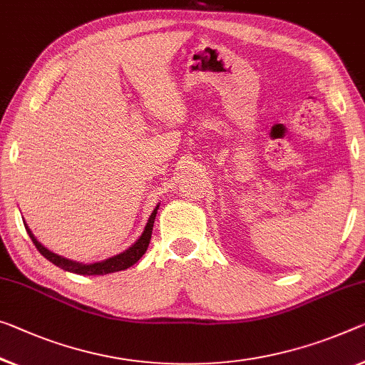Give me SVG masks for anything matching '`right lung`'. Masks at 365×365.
Returning <instances> with one entry per match:
<instances>
[{"instance_id":"add662e5","label":"right lung","mask_w":365,"mask_h":365,"mask_svg":"<svg viewBox=\"0 0 365 365\" xmlns=\"http://www.w3.org/2000/svg\"><path fill=\"white\" fill-rule=\"evenodd\" d=\"M158 207L160 205H156L153 212H151L147 225H145V228H143V233L140 235L135 243H133L132 246H128L125 251H122V253H119V255L108 257V259H104V261L89 262V264H85V262H80V261L68 259V257H63L57 253H53V251L47 250L46 246L41 243V241H37V238L34 237V233L31 232V228L27 227L26 222H24V227L27 230V233H29L31 240L34 241V245H36V248L38 250V253H41L50 262H53L55 266H58L63 269V271H68L73 274H81V276H104V274L119 272V271H124V269H128L130 266L135 264L140 257L145 255V251H147L150 240H151V232H153V223H155L156 212H158Z\"/></svg>"}]
</instances>
